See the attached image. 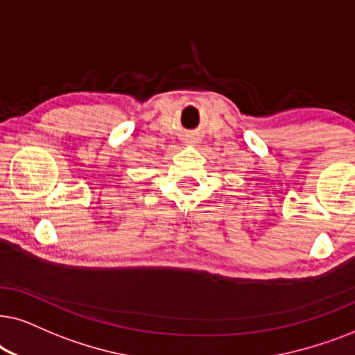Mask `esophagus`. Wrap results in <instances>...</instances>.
Instances as JSON below:
<instances>
[{
  "label": "esophagus",
  "mask_w": 355,
  "mask_h": 355,
  "mask_svg": "<svg viewBox=\"0 0 355 355\" xmlns=\"http://www.w3.org/2000/svg\"><path fill=\"white\" fill-rule=\"evenodd\" d=\"M196 143V141H191V144H195Z\"/></svg>",
  "instance_id": "34e87169"
}]
</instances>
